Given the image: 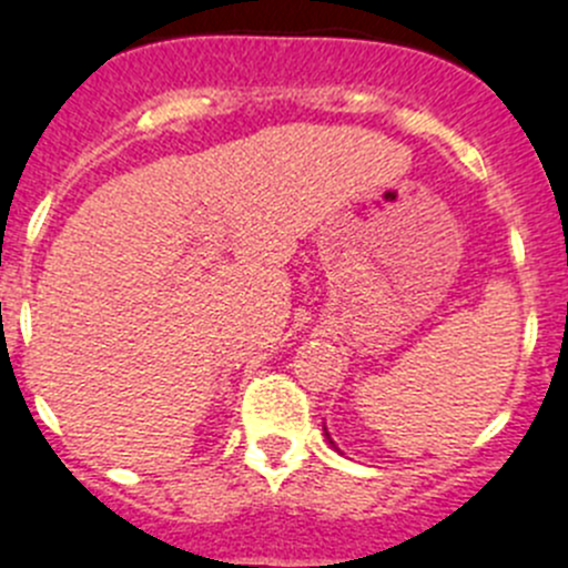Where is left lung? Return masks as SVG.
Listing matches in <instances>:
<instances>
[{
	"instance_id": "left-lung-1",
	"label": "left lung",
	"mask_w": 568,
	"mask_h": 568,
	"mask_svg": "<svg viewBox=\"0 0 568 568\" xmlns=\"http://www.w3.org/2000/svg\"><path fill=\"white\" fill-rule=\"evenodd\" d=\"M325 437H327V439H331V434H327V428H325ZM331 445H333V439H331Z\"/></svg>"
}]
</instances>
